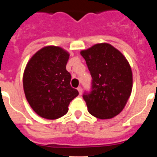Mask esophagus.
I'll return each instance as SVG.
<instances>
[{
	"label": "esophagus",
	"mask_w": 157,
	"mask_h": 157,
	"mask_svg": "<svg viewBox=\"0 0 157 157\" xmlns=\"http://www.w3.org/2000/svg\"><path fill=\"white\" fill-rule=\"evenodd\" d=\"M78 93H79V95H81L82 94V88L81 86H79V87H78Z\"/></svg>",
	"instance_id": "1"
}]
</instances>
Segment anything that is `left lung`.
Segmentation results:
<instances>
[{
  "instance_id": "obj_1",
  "label": "left lung",
  "mask_w": 157,
  "mask_h": 157,
  "mask_svg": "<svg viewBox=\"0 0 157 157\" xmlns=\"http://www.w3.org/2000/svg\"><path fill=\"white\" fill-rule=\"evenodd\" d=\"M92 76V91L84 94L88 112L100 120L112 119L127 105L133 87L130 63L109 43H98L80 52Z\"/></svg>"
}]
</instances>
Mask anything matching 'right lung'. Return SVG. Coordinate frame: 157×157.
I'll return each mask as SVG.
<instances>
[{
	"mask_svg": "<svg viewBox=\"0 0 157 157\" xmlns=\"http://www.w3.org/2000/svg\"><path fill=\"white\" fill-rule=\"evenodd\" d=\"M70 54L61 47L48 45L31 56L23 72L25 96L32 109L47 120L67 114L71 101L78 95L70 85L66 70Z\"/></svg>",
	"mask_w": 157,
	"mask_h": 157,
	"instance_id": "right-lung-1",
	"label": "right lung"
}]
</instances>
